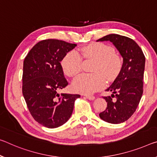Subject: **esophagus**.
Here are the masks:
<instances>
[{
    "instance_id": "34e87169",
    "label": "esophagus",
    "mask_w": 157,
    "mask_h": 157,
    "mask_svg": "<svg viewBox=\"0 0 157 157\" xmlns=\"http://www.w3.org/2000/svg\"><path fill=\"white\" fill-rule=\"evenodd\" d=\"M85 97L87 99H89V100H91V101H92V100H94V99H95V96H90V95H86L85 96Z\"/></svg>"
}]
</instances>
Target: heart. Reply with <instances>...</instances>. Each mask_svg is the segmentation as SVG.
<instances>
[{
  "label": "heart",
  "instance_id": "heart-1",
  "mask_svg": "<svg viewBox=\"0 0 157 157\" xmlns=\"http://www.w3.org/2000/svg\"><path fill=\"white\" fill-rule=\"evenodd\" d=\"M82 56L89 60H95L92 68L93 74H83L78 76L73 83L75 91L84 94H91L103 89L106 79L113 80L117 78L121 67L122 59L116 53L113 47L96 43L89 44L80 49ZM63 72L69 77H75L82 68V59L78 52L72 50L66 54L61 61Z\"/></svg>",
  "mask_w": 157,
  "mask_h": 157
}]
</instances>
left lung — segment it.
<instances>
[{"label":"left lung","instance_id":"left-lung-1","mask_svg":"<svg viewBox=\"0 0 157 157\" xmlns=\"http://www.w3.org/2000/svg\"><path fill=\"white\" fill-rule=\"evenodd\" d=\"M97 41H110L123 57L120 73L106 89L113 94L103 96L107 108L99 116L108 123H122L135 113L143 95L145 57L138 44L128 37L110 34Z\"/></svg>","mask_w":157,"mask_h":157}]
</instances>
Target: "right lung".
Returning a JSON list of instances; mask_svg holds the SVG:
<instances>
[{
	"mask_svg": "<svg viewBox=\"0 0 157 157\" xmlns=\"http://www.w3.org/2000/svg\"><path fill=\"white\" fill-rule=\"evenodd\" d=\"M76 44L56 39L37 43L25 57L22 94L33 119L49 128H57L71 117L79 94L58 91L68 85L60 62Z\"/></svg>",
	"mask_w": 157,
	"mask_h": 157,
	"instance_id": "1",
	"label": "right lung"
}]
</instances>
